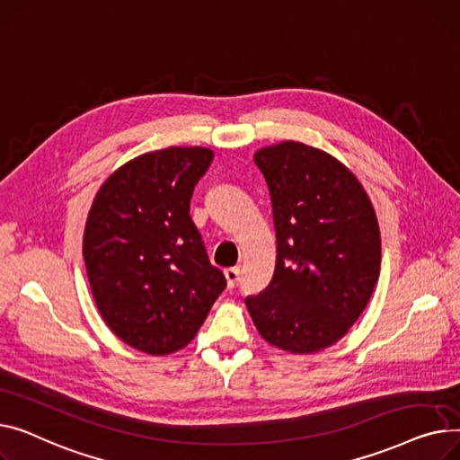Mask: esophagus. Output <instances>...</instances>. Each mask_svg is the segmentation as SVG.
<instances>
[{
  "mask_svg": "<svg viewBox=\"0 0 460 460\" xmlns=\"http://www.w3.org/2000/svg\"><path fill=\"white\" fill-rule=\"evenodd\" d=\"M239 267H228L225 269V277H226V282H228V288H234L239 280Z\"/></svg>",
  "mask_w": 460,
  "mask_h": 460,
  "instance_id": "1",
  "label": "esophagus"
}]
</instances>
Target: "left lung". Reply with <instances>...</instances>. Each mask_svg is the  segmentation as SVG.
<instances>
[{"label": "left lung", "instance_id": "obj_1", "mask_svg": "<svg viewBox=\"0 0 460 460\" xmlns=\"http://www.w3.org/2000/svg\"><path fill=\"white\" fill-rule=\"evenodd\" d=\"M271 195L277 265L245 299L261 338L295 355L341 340L381 273V232L357 176L331 154L284 141L254 154Z\"/></svg>", "mask_w": 460, "mask_h": 460}]
</instances>
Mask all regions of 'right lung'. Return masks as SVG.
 Segmentation results:
<instances>
[{
	"instance_id": "add662e5",
	"label": "right lung",
	"mask_w": 460,
	"mask_h": 460,
	"mask_svg": "<svg viewBox=\"0 0 460 460\" xmlns=\"http://www.w3.org/2000/svg\"><path fill=\"white\" fill-rule=\"evenodd\" d=\"M213 152L171 146L117 169L94 197L84 260L94 303L124 343L169 355L191 341L226 288L189 204Z\"/></svg>"
}]
</instances>
